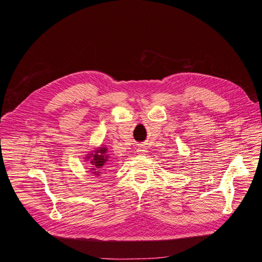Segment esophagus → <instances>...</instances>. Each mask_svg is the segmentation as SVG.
I'll return each instance as SVG.
<instances>
[{
	"instance_id": "obj_1",
	"label": "esophagus",
	"mask_w": 262,
	"mask_h": 262,
	"mask_svg": "<svg viewBox=\"0 0 262 262\" xmlns=\"http://www.w3.org/2000/svg\"><path fill=\"white\" fill-rule=\"evenodd\" d=\"M137 152H138V154H140V155H145L147 149H146L145 145H140L138 148H137Z\"/></svg>"
}]
</instances>
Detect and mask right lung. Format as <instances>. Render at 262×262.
<instances>
[{
  "label": "right lung",
  "instance_id": "right-lung-1",
  "mask_svg": "<svg viewBox=\"0 0 262 262\" xmlns=\"http://www.w3.org/2000/svg\"><path fill=\"white\" fill-rule=\"evenodd\" d=\"M109 155L107 154V147L102 146L94 149L93 154H88L86 159H90V163L92 164V168L90 171H92V174L100 176L101 171L103 170V166L108 160Z\"/></svg>",
  "mask_w": 262,
  "mask_h": 262
}]
</instances>
